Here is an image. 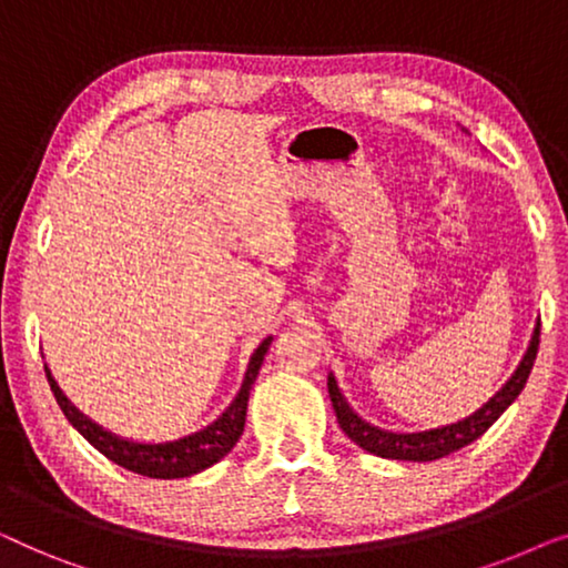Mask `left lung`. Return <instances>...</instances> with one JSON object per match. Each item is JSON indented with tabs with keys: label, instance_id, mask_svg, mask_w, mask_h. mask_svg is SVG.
Instances as JSON below:
<instances>
[{
	"label": "left lung",
	"instance_id": "1",
	"mask_svg": "<svg viewBox=\"0 0 568 568\" xmlns=\"http://www.w3.org/2000/svg\"><path fill=\"white\" fill-rule=\"evenodd\" d=\"M538 344H540V321L535 325L530 346H527L523 362L517 364V369L511 372V377L501 385V390H496L484 406L473 410L470 416L460 418V422L437 426V429H426V432H390L364 422V418L348 406L344 393L338 390L336 377L328 375V395H331L333 410H336L338 426L344 429V434L354 442V445H359L362 449H367V453L377 457H387V460H410V463L439 460V457L457 453L460 447L476 442L480 434H484L488 426H491L496 418H499L504 410L517 400V395L523 393L527 377H530L535 356H538Z\"/></svg>",
	"mask_w": 568,
	"mask_h": 568
}]
</instances>
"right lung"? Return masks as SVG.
Here are the masks:
<instances>
[{
    "instance_id": "1",
    "label": "right lung",
    "mask_w": 568,
    "mask_h": 568,
    "mask_svg": "<svg viewBox=\"0 0 568 568\" xmlns=\"http://www.w3.org/2000/svg\"><path fill=\"white\" fill-rule=\"evenodd\" d=\"M271 341H274V336L263 338L258 348L253 352L251 362H247L243 385H240L235 400L224 408V414L220 418H214V422L204 426V429L185 434V437L173 442H134L103 429V426L84 416L82 410L61 393V387L57 379H53L49 367H45V377H49L53 398H57L59 408L64 410L69 424H72L98 453H103L108 460H113L115 465H121V468L139 473V476L146 478H189L196 476L201 470L212 468L214 463H220L222 457L237 445L240 434L245 429V410L247 398H251V387L255 383V377H258V369L263 364V356L268 352Z\"/></svg>"
}]
</instances>
